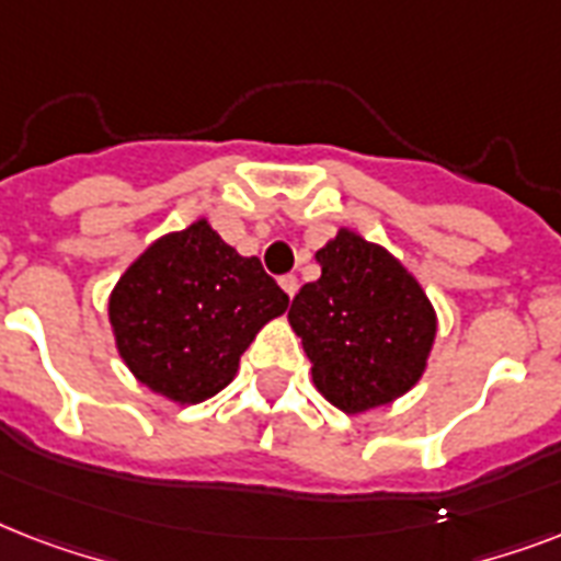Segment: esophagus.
I'll return each instance as SVG.
<instances>
[{"mask_svg": "<svg viewBox=\"0 0 561 561\" xmlns=\"http://www.w3.org/2000/svg\"><path fill=\"white\" fill-rule=\"evenodd\" d=\"M279 285H282V290H285V294H288L290 299L297 297V290H299V282H297V276H282V279H279Z\"/></svg>", "mask_w": 561, "mask_h": 561, "instance_id": "obj_1", "label": "esophagus"}]
</instances>
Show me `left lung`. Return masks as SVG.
I'll return each instance as SVG.
<instances>
[{
  "label": "left lung",
  "mask_w": 561,
  "mask_h": 561,
  "mask_svg": "<svg viewBox=\"0 0 561 561\" xmlns=\"http://www.w3.org/2000/svg\"><path fill=\"white\" fill-rule=\"evenodd\" d=\"M320 279L290 302L314 387L343 413L390 404L422 378L436 311L404 264L352 229L317 250Z\"/></svg>",
  "instance_id": "obj_1"
}]
</instances>
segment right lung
I'll return each instance as SVG.
<instances>
[{
  "label": "right lung",
  "instance_id": "1",
  "mask_svg": "<svg viewBox=\"0 0 561 561\" xmlns=\"http://www.w3.org/2000/svg\"><path fill=\"white\" fill-rule=\"evenodd\" d=\"M288 294L255 255H238L209 227L157 238L110 294L116 350L136 381L174 404H201L227 387Z\"/></svg>",
  "mask_w": 561,
  "mask_h": 561
}]
</instances>
